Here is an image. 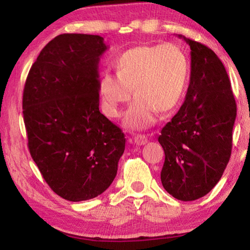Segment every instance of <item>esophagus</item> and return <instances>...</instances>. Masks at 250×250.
<instances>
[{"mask_svg":"<svg viewBox=\"0 0 250 250\" xmlns=\"http://www.w3.org/2000/svg\"><path fill=\"white\" fill-rule=\"evenodd\" d=\"M133 141L138 146H145L146 143H147V138L145 134H135L133 137Z\"/></svg>","mask_w":250,"mask_h":250,"instance_id":"obj_1","label":"esophagus"}]
</instances>
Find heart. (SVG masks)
I'll return each instance as SVG.
<instances>
[{
    "label": "heart",
    "instance_id": "heart-1",
    "mask_svg": "<svg viewBox=\"0 0 250 250\" xmlns=\"http://www.w3.org/2000/svg\"><path fill=\"white\" fill-rule=\"evenodd\" d=\"M116 76L105 73L99 82L103 110L108 117L122 116V105L137 98L126 112L125 125L142 130L154 125L158 112L179 108L189 79V61L181 46L142 45L126 49L115 61Z\"/></svg>",
    "mask_w": 250,
    "mask_h": 250
}]
</instances>
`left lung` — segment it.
<instances>
[{
	"label": "left lung",
	"mask_w": 250,
	"mask_h": 250,
	"mask_svg": "<svg viewBox=\"0 0 250 250\" xmlns=\"http://www.w3.org/2000/svg\"><path fill=\"white\" fill-rule=\"evenodd\" d=\"M191 48L185 101L159 137L166 154L161 182L176 200L205 196L221 180L231 154L236 101L221 59L198 42Z\"/></svg>",
	"instance_id": "obj_1"
}]
</instances>
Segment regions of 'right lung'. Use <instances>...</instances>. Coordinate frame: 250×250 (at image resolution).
I'll return each instance as SVG.
<instances>
[{"label": "right lung", "instance_id": "add662e5", "mask_svg": "<svg viewBox=\"0 0 250 250\" xmlns=\"http://www.w3.org/2000/svg\"><path fill=\"white\" fill-rule=\"evenodd\" d=\"M99 35L62 34L42 49L23 92L28 149L46 183L70 202L100 195L115 180L125 138L99 111Z\"/></svg>", "mask_w": 250, "mask_h": 250}]
</instances>
